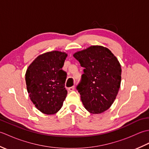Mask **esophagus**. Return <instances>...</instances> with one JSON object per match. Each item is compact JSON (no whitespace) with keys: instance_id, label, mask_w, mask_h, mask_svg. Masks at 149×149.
I'll return each instance as SVG.
<instances>
[{"instance_id":"esophagus-1","label":"esophagus","mask_w":149,"mask_h":149,"mask_svg":"<svg viewBox=\"0 0 149 149\" xmlns=\"http://www.w3.org/2000/svg\"><path fill=\"white\" fill-rule=\"evenodd\" d=\"M70 91H74V90H75V86H72V87H70V88H68V89Z\"/></svg>"}]
</instances>
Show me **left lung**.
Listing matches in <instances>:
<instances>
[{
  "label": "left lung",
  "instance_id": "8db88e82",
  "mask_svg": "<svg viewBox=\"0 0 149 149\" xmlns=\"http://www.w3.org/2000/svg\"><path fill=\"white\" fill-rule=\"evenodd\" d=\"M73 56L84 68L77 89L85 109L93 114L104 112L115 101L121 83L118 59L100 45H91Z\"/></svg>",
  "mask_w": 149,
  "mask_h": 149
}]
</instances>
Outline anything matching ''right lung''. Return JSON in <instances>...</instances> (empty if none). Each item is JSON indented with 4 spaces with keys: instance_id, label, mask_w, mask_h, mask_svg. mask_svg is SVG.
<instances>
[{
    "instance_id": "obj_1",
    "label": "right lung",
    "mask_w": 149,
    "mask_h": 149,
    "mask_svg": "<svg viewBox=\"0 0 149 149\" xmlns=\"http://www.w3.org/2000/svg\"><path fill=\"white\" fill-rule=\"evenodd\" d=\"M67 56L58 50L43 53L26 70V87L30 99L36 108L46 115L58 112L67 95L65 88L66 73L61 69Z\"/></svg>"
}]
</instances>
